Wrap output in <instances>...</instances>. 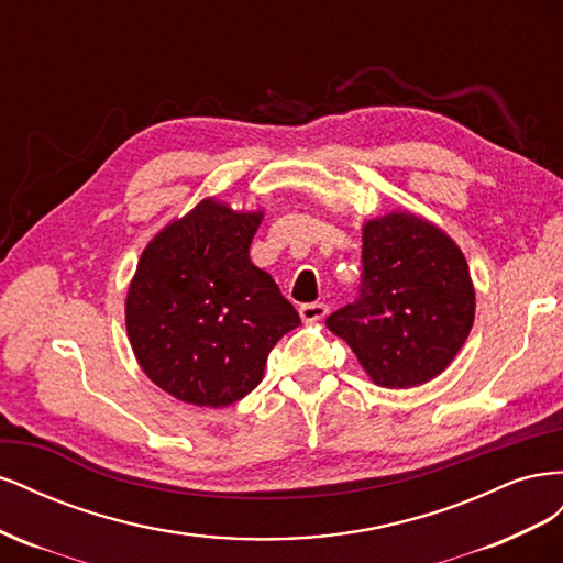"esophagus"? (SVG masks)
<instances>
[{"mask_svg": "<svg viewBox=\"0 0 563 563\" xmlns=\"http://www.w3.org/2000/svg\"><path fill=\"white\" fill-rule=\"evenodd\" d=\"M327 314H329V305H323V302H308V305H302V308H300V319L305 323L321 321Z\"/></svg>", "mask_w": 563, "mask_h": 563, "instance_id": "34e87169", "label": "esophagus"}]
</instances>
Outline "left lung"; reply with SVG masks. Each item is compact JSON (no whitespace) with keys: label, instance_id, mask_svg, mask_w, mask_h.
Wrapping results in <instances>:
<instances>
[{"label":"left lung","instance_id":"left-lung-1","mask_svg":"<svg viewBox=\"0 0 563 563\" xmlns=\"http://www.w3.org/2000/svg\"><path fill=\"white\" fill-rule=\"evenodd\" d=\"M360 298L327 319L368 378L389 389L430 383L453 362L474 323L463 251L430 220L391 211L362 234Z\"/></svg>","mask_w":563,"mask_h":563}]
</instances>
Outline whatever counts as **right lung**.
<instances>
[{
    "label": "right lung",
    "instance_id": "1",
    "mask_svg": "<svg viewBox=\"0 0 563 563\" xmlns=\"http://www.w3.org/2000/svg\"><path fill=\"white\" fill-rule=\"evenodd\" d=\"M263 211L213 197L155 234L126 294V333L145 376L195 406L223 408L263 380L300 317L249 249Z\"/></svg>",
    "mask_w": 563,
    "mask_h": 563
}]
</instances>
